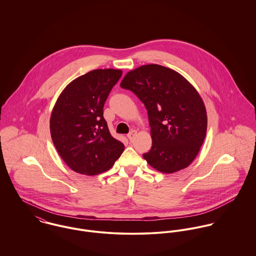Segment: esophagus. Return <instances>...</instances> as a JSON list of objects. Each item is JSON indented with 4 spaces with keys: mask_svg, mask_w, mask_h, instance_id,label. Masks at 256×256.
I'll return each mask as SVG.
<instances>
[{
    "mask_svg": "<svg viewBox=\"0 0 256 256\" xmlns=\"http://www.w3.org/2000/svg\"><path fill=\"white\" fill-rule=\"evenodd\" d=\"M136 135H137V131H136V130H131V131L129 132V134L127 135V137H128V139H129L130 141H132Z\"/></svg>",
    "mask_w": 256,
    "mask_h": 256,
    "instance_id": "obj_1",
    "label": "esophagus"
}]
</instances>
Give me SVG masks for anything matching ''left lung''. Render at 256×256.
I'll list each match as a JSON object with an SVG mask.
<instances>
[{
	"label": "left lung",
	"mask_w": 256,
	"mask_h": 256,
	"mask_svg": "<svg viewBox=\"0 0 256 256\" xmlns=\"http://www.w3.org/2000/svg\"><path fill=\"white\" fill-rule=\"evenodd\" d=\"M120 86L144 104L152 148L143 154L156 170L172 174L187 168L199 152L207 131V113L197 90L180 74L164 66H141Z\"/></svg>",
	"instance_id": "1"
}]
</instances>
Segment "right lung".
Segmentation results:
<instances>
[{
    "mask_svg": "<svg viewBox=\"0 0 256 256\" xmlns=\"http://www.w3.org/2000/svg\"><path fill=\"white\" fill-rule=\"evenodd\" d=\"M121 70L100 69L84 74L62 92L50 118L52 141L74 172L96 176L108 170L124 150L113 138L104 106Z\"/></svg>",
    "mask_w": 256,
    "mask_h": 256,
    "instance_id": "1",
    "label": "right lung"
}]
</instances>
